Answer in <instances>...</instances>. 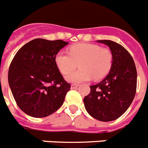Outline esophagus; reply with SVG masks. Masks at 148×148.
I'll use <instances>...</instances> for the list:
<instances>
[{
	"mask_svg": "<svg viewBox=\"0 0 148 148\" xmlns=\"http://www.w3.org/2000/svg\"><path fill=\"white\" fill-rule=\"evenodd\" d=\"M79 87V84H71V89H75Z\"/></svg>",
	"mask_w": 148,
	"mask_h": 148,
	"instance_id": "34e87169",
	"label": "esophagus"
}]
</instances>
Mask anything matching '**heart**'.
<instances>
[{
	"instance_id": "heart-1",
	"label": "heart",
	"mask_w": 148,
	"mask_h": 148,
	"mask_svg": "<svg viewBox=\"0 0 148 148\" xmlns=\"http://www.w3.org/2000/svg\"><path fill=\"white\" fill-rule=\"evenodd\" d=\"M55 64L63 74L76 67L80 69L66 75V79L71 83H80L93 78L99 80L110 72L113 55L109 49L101 48L95 44L79 43L72 45L69 54L58 52L55 56Z\"/></svg>"
}]
</instances>
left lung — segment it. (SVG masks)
I'll list each match as a JSON object with an SVG mask.
<instances>
[{
	"label": "left lung",
	"instance_id": "1",
	"mask_svg": "<svg viewBox=\"0 0 148 148\" xmlns=\"http://www.w3.org/2000/svg\"><path fill=\"white\" fill-rule=\"evenodd\" d=\"M108 45L113 55L111 70L102 82L90 85V92L84 98L85 109L95 119L114 121L128 109L134 99L137 71L130 54L112 40H97Z\"/></svg>",
	"mask_w": 148,
	"mask_h": 148
}]
</instances>
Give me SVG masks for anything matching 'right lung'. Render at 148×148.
I'll use <instances>...</instances> for the list:
<instances>
[{
  "mask_svg": "<svg viewBox=\"0 0 148 148\" xmlns=\"http://www.w3.org/2000/svg\"><path fill=\"white\" fill-rule=\"evenodd\" d=\"M67 42L35 39L23 45L9 68L8 82L18 106L27 115L44 117L61 106L70 84L55 58Z\"/></svg>",
  "mask_w": 148,
  "mask_h": 148,
  "instance_id": "right-lung-1",
  "label": "right lung"
}]
</instances>
